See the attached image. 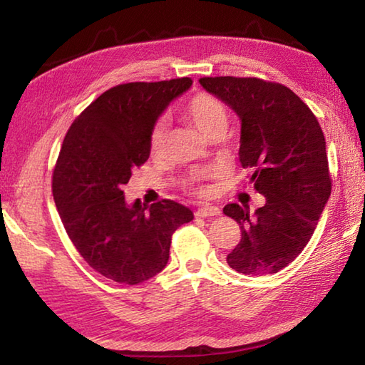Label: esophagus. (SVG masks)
Here are the masks:
<instances>
[{
  "mask_svg": "<svg viewBox=\"0 0 365 365\" xmlns=\"http://www.w3.org/2000/svg\"><path fill=\"white\" fill-rule=\"evenodd\" d=\"M196 217H212V215H220V209L215 206H202L195 212Z\"/></svg>",
  "mask_w": 365,
  "mask_h": 365,
  "instance_id": "obj_1",
  "label": "esophagus"
}]
</instances>
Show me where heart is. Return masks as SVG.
I'll return each instance as SVG.
<instances>
[{"instance_id": "heart-1", "label": "heart", "mask_w": 365, "mask_h": 365, "mask_svg": "<svg viewBox=\"0 0 365 365\" xmlns=\"http://www.w3.org/2000/svg\"><path fill=\"white\" fill-rule=\"evenodd\" d=\"M182 113L193 125L200 130L206 138L212 137L215 133H224L228 123V110L225 104L217 98L207 93H196L185 101L182 106ZM169 125L164 119H158L153 123L150 130V151L151 154L164 153L168 145ZM211 170H197L191 174L185 187L197 195L209 193V188L205 185V180L214 177Z\"/></svg>"}]
</instances>
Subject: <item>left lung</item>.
I'll return each mask as SVG.
<instances>
[{
  "instance_id": "8db88e82",
  "label": "left lung",
  "mask_w": 365,
  "mask_h": 365,
  "mask_svg": "<svg viewBox=\"0 0 365 365\" xmlns=\"http://www.w3.org/2000/svg\"><path fill=\"white\" fill-rule=\"evenodd\" d=\"M202 88L242 119L240 163L265 205H227L242 240L227 256L240 274H277L311 240L331 193L325 137L316 115L285 85L256 77H202Z\"/></svg>"
}]
</instances>
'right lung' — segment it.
<instances>
[{"instance_id":"right-lung-1","label":"right lung","mask_w":365,"mask_h":365,"mask_svg":"<svg viewBox=\"0 0 365 365\" xmlns=\"http://www.w3.org/2000/svg\"><path fill=\"white\" fill-rule=\"evenodd\" d=\"M191 83L182 77L113 86L66 133L53 170L54 202L78 255L106 279L138 285L159 274L172 235L193 220L172 200L128 206L122 191L150 158L153 123Z\"/></svg>"}]
</instances>
